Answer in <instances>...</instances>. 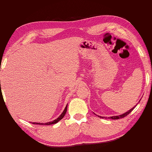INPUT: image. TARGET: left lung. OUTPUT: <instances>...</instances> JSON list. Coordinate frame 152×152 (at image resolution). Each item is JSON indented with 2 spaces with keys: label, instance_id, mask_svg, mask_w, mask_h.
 <instances>
[{
  "label": "left lung",
  "instance_id": "8db88e82",
  "mask_svg": "<svg viewBox=\"0 0 152 152\" xmlns=\"http://www.w3.org/2000/svg\"><path fill=\"white\" fill-rule=\"evenodd\" d=\"M134 108V107H133L132 108H131V109L130 110H128V112H126V113L122 114V115H117V116H112V117H109L108 118H111L113 120H117V119H120V118H123L125 117V116H127L128 115V114H130V113H131V112L132 111V110H133ZM100 117V116H99Z\"/></svg>",
  "mask_w": 152,
  "mask_h": 152
}]
</instances>
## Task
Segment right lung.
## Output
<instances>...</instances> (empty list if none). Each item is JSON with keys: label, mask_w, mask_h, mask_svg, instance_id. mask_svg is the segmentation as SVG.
I'll list each match as a JSON object with an SVG mask.
<instances>
[{"label": "right lung", "mask_w": 152, "mask_h": 152, "mask_svg": "<svg viewBox=\"0 0 152 152\" xmlns=\"http://www.w3.org/2000/svg\"><path fill=\"white\" fill-rule=\"evenodd\" d=\"M67 106H66V107H65V108L64 109V110H63V112L62 113V114L61 115L59 116L58 118L57 119L54 120L53 121H51V122H48V123H33V124H38V125H52V124H55V123H58L59 121H61V120L63 118V117H64V115H65V113H66V111H67Z\"/></svg>", "instance_id": "right-lung-1"}]
</instances>
